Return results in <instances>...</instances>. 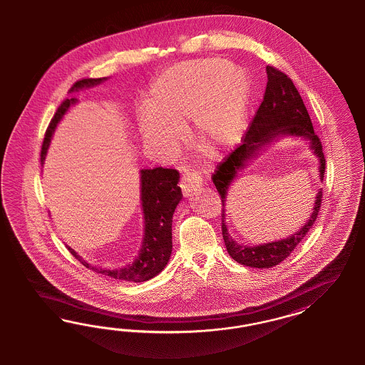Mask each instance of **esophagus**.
Wrapping results in <instances>:
<instances>
[{
	"mask_svg": "<svg viewBox=\"0 0 365 365\" xmlns=\"http://www.w3.org/2000/svg\"><path fill=\"white\" fill-rule=\"evenodd\" d=\"M202 186V179L194 173H185L180 179V187L183 190L185 197H190L194 190Z\"/></svg>",
	"mask_w": 365,
	"mask_h": 365,
	"instance_id": "esophagus-1",
	"label": "esophagus"
}]
</instances>
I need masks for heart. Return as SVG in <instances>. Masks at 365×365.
<instances>
[{
  "instance_id": "heart-1",
  "label": "heart",
  "mask_w": 365,
  "mask_h": 365,
  "mask_svg": "<svg viewBox=\"0 0 365 365\" xmlns=\"http://www.w3.org/2000/svg\"><path fill=\"white\" fill-rule=\"evenodd\" d=\"M250 98L252 80L242 66L223 57L191 60L155 80L148 107L138 113V127L145 143L171 156L179 151L182 125L191 118L199 147L225 150L242 135Z\"/></svg>"
}]
</instances>
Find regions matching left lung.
Wrapping results in <instances>:
<instances>
[{
	"instance_id": "1",
	"label": "left lung",
	"mask_w": 365,
	"mask_h": 365,
	"mask_svg": "<svg viewBox=\"0 0 365 365\" xmlns=\"http://www.w3.org/2000/svg\"><path fill=\"white\" fill-rule=\"evenodd\" d=\"M267 86L265 96L255 113V120L249 127L243 138V142L227 159L220 165L212 182L221 195L222 234L227 253L238 264L258 269H267L282 262L287 255L296 249L310 227L317 220L320 210L322 191L319 188L309 220L305 222L299 230L277 241L259 243V245H243L232 238L226 225V202L232 183L238 179L252 162L262 155L272 144L278 143L281 139L293 138L301 139L308 143L310 153L317 158L319 162V179L322 182L325 173V158L322 154L319 136L313 131L309 113L299 96V91L293 81L285 73L273 66H266Z\"/></svg>"
}]
</instances>
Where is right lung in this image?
Listing matches in <instances>:
<instances>
[{
  "instance_id": "right-lung-1",
  "label": "right lung",
  "mask_w": 365,
  "mask_h": 365,
  "mask_svg": "<svg viewBox=\"0 0 365 365\" xmlns=\"http://www.w3.org/2000/svg\"><path fill=\"white\" fill-rule=\"evenodd\" d=\"M110 78H83L73 84L69 93H76L84 89L93 88ZM76 98L66 99L56 110L55 116L45 133L41 148V165H44L56 127L63 120L71 107L76 106ZM140 174V206L143 212V238L142 245L133 262L118 267H100L86 261L78 252L66 245L71 255L91 270L110 277L113 279L128 282H144L158 276L166 267L173 253V215L179 202L182 191L178 186L179 173L173 168H142Z\"/></svg>"
}]
</instances>
